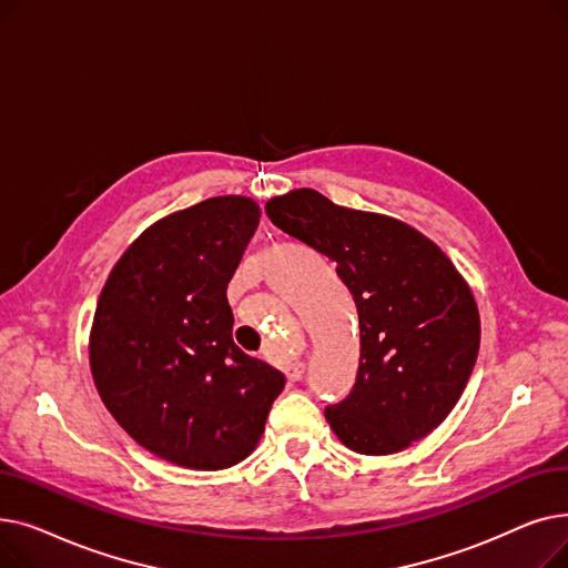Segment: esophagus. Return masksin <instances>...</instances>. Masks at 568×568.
<instances>
[{"label": "esophagus", "instance_id": "1", "mask_svg": "<svg viewBox=\"0 0 568 568\" xmlns=\"http://www.w3.org/2000/svg\"><path fill=\"white\" fill-rule=\"evenodd\" d=\"M304 371H306V366H304V364H300V362H296V364H290V366L285 368V375H287V379L296 382V379H300V377L304 375Z\"/></svg>", "mask_w": 568, "mask_h": 568}]
</instances>
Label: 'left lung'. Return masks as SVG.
<instances>
[{"instance_id": "8db88e82", "label": "left lung", "mask_w": 568, "mask_h": 568, "mask_svg": "<svg viewBox=\"0 0 568 568\" xmlns=\"http://www.w3.org/2000/svg\"><path fill=\"white\" fill-rule=\"evenodd\" d=\"M290 236L336 262L359 313V373L324 409L347 449L398 454L463 396L481 343L474 294L454 262L403 221L338 206L313 189L266 202Z\"/></svg>"}]
</instances>
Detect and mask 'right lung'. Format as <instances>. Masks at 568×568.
<instances>
[{
    "label": "right lung",
    "instance_id": "1",
    "mask_svg": "<svg viewBox=\"0 0 568 568\" xmlns=\"http://www.w3.org/2000/svg\"><path fill=\"white\" fill-rule=\"evenodd\" d=\"M260 223L244 195L209 197L146 227L99 296L89 366L140 446L189 469H225L257 446L285 375L232 341L227 283Z\"/></svg>",
    "mask_w": 568,
    "mask_h": 568
}]
</instances>
